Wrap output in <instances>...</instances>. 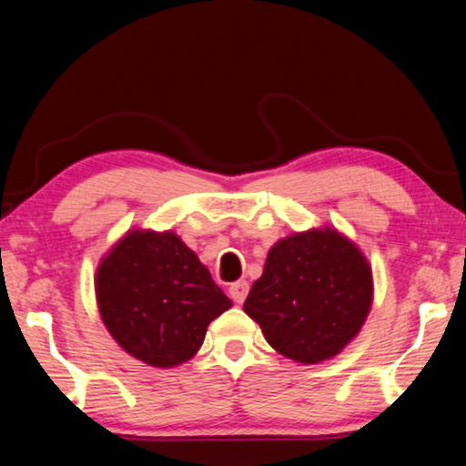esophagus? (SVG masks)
<instances>
[{
  "instance_id": "esophagus-1",
  "label": "esophagus",
  "mask_w": 466,
  "mask_h": 466,
  "mask_svg": "<svg viewBox=\"0 0 466 466\" xmlns=\"http://www.w3.org/2000/svg\"><path fill=\"white\" fill-rule=\"evenodd\" d=\"M228 291H230V298L234 299V302L242 304V302H244V298H247V294H248V283L244 281V279H240V281H234L232 286L228 288Z\"/></svg>"
}]
</instances>
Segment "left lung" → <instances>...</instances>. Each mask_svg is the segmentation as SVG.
I'll list each match as a JSON object with an SVG mask.
<instances>
[{
    "mask_svg": "<svg viewBox=\"0 0 466 466\" xmlns=\"http://www.w3.org/2000/svg\"><path fill=\"white\" fill-rule=\"evenodd\" d=\"M372 269L335 228L278 240L244 312L275 351L299 364L335 358L360 333L372 306Z\"/></svg>",
    "mask_w": 466,
    "mask_h": 466,
    "instance_id": "obj_1",
    "label": "left lung"
}]
</instances>
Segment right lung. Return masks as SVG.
Listing matches in <instances>:
<instances>
[{"label":"right lung","instance_id":"1","mask_svg":"<svg viewBox=\"0 0 466 466\" xmlns=\"http://www.w3.org/2000/svg\"><path fill=\"white\" fill-rule=\"evenodd\" d=\"M94 286L108 333L154 368L191 360L209 322L232 306L175 232H127L100 261Z\"/></svg>","mask_w":466,"mask_h":466}]
</instances>
